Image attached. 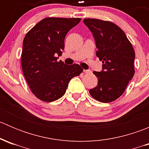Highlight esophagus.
I'll return each mask as SVG.
<instances>
[{
    "mask_svg": "<svg viewBox=\"0 0 149 149\" xmlns=\"http://www.w3.org/2000/svg\"><path fill=\"white\" fill-rule=\"evenodd\" d=\"M84 72L86 73H91V71L90 70H84Z\"/></svg>",
    "mask_w": 149,
    "mask_h": 149,
    "instance_id": "obj_1",
    "label": "esophagus"
}]
</instances>
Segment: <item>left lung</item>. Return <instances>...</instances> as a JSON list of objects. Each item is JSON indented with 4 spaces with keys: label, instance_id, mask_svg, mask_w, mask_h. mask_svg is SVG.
I'll list each match as a JSON object with an SVG mask.
<instances>
[{
    "label": "left lung",
    "instance_id": "left-lung-1",
    "mask_svg": "<svg viewBox=\"0 0 149 149\" xmlns=\"http://www.w3.org/2000/svg\"><path fill=\"white\" fill-rule=\"evenodd\" d=\"M95 40L97 56L102 62V70L94 71L98 79L96 87L89 90L91 97L107 103L119 98L135 73V52L124 31L107 21L84 19Z\"/></svg>",
    "mask_w": 149,
    "mask_h": 149
}]
</instances>
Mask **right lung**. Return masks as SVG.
I'll return each instance as SVG.
<instances>
[{"label": "right lung", "mask_w": 149, "mask_h": 149, "mask_svg": "<svg viewBox=\"0 0 149 149\" xmlns=\"http://www.w3.org/2000/svg\"><path fill=\"white\" fill-rule=\"evenodd\" d=\"M80 21L81 18H45L24 39V76L31 92L42 101L49 102L62 97L70 79L83 71L78 64L66 65L56 57L62 55L66 34Z\"/></svg>", "instance_id": "obj_1"}]
</instances>
